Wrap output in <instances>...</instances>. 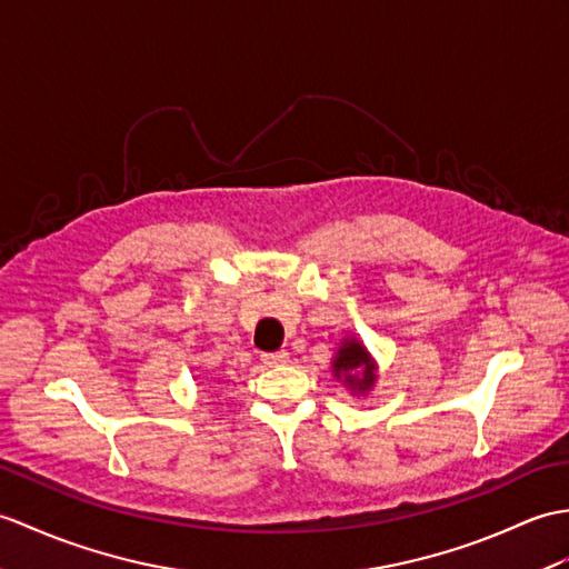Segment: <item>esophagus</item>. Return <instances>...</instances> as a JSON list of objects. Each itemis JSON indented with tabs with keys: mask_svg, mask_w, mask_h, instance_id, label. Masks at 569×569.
I'll use <instances>...</instances> for the list:
<instances>
[{
	"mask_svg": "<svg viewBox=\"0 0 569 569\" xmlns=\"http://www.w3.org/2000/svg\"><path fill=\"white\" fill-rule=\"evenodd\" d=\"M288 359H290L288 351H276V353H263L261 356V361L267 363L269 368H281V366L288 363Z\"/></svg>",
	"mask_w": 569,
	"mask_h": 569,
	"instance_id": "esophagus-1",
	"label": "esophagus"
}]
</instances>
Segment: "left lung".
<instances>
[{"label":"left lung","instance_id":"1","mask_svg":"<svg viewBox=\"0 0 569 569\" xmlns=\"http://www.w3.org/2000/svg\"><path fill=\"white\" fill-rule=\"evenodd\" d=\"M332 376L353 398H366L378 382V363L359 337H345L332 359Z\"/></svg>","mask_w":569,"mask_h":569}]
</instances>
